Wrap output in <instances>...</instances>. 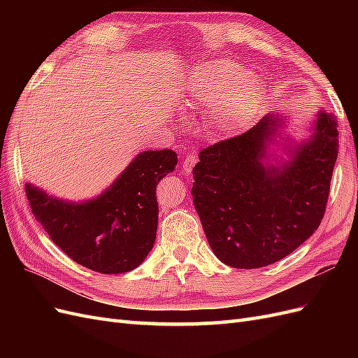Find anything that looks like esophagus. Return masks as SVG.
<instances>
[{"label": "esophagus", "instance_id": "1", "mask_svg": "<svg viewBox=\"0 0 358 358\" xmlns=\"http://www.w3.org/2000/svg\"><path fill=\"white\" fill-rule=\"evenodd\" d=\"M197 161H199V158L196 154H188L187 158L182 162V171L185 173V175H191V171H192L194 166L197 164Z\"/></svg>", "mask_w": 358, "mask_h": 358}]
</instances>
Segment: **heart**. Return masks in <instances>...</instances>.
I'll return each instance as SVG.
<instances>
[{"mask_svg":"<svg viewBox=\"0 0 358 358\" xmlns=\"http://www.w3.org/2000/svg\"><path fill=\"white\" fill-rule=\"evenodd\" d=\"M266 95L263 79L234 61L215 59L189 73L182 104L189 110H209V124L216 133L236 136L254 122Z\"/></svg>","mask_w":358,"mask_h":358,"instance_id":"b5f03b06","label":"heart"}]
</instances>
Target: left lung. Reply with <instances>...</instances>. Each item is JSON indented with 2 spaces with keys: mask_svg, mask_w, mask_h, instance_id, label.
Segmentation results:
<instances>
[{
  "mask_svg": "<svg viewBox=\"0 0 358 358\" xmlns=\"http://www.w3.org/2000/svg\"><path fill=\"white\" fill-rule=\"evenodd\" d=\"M285 116L268 113L246 133L203 149L192 170V200L213 254L236 268L289 255L318 229L338 158V124L320 110L312 134L268 158Z\"/></svg>",
  "mask_w": 358,
  "mask_h": 358,
  "instance_id": "left-lung-1",
  "label": "left lung"
}]
</instances>
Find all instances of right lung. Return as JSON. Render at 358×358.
I'll return each mask as SVG.
<instances>
[{
  "mask_svg": "<svg viewBox=\"0 0 358 358\" xmlns=\"http://www.w3.org/2000/svg\"><path fill=\"white\" fill-rule=\"evenodd\" d=\"M178 164L171 149L143 150L100 196L67 201L27 183L36 220L76 263L104 275L134 270L157 237L158 182Z\"/></svg>",
  "mask_w": 358,
  "mask_h": 358,
  "instance_id": "add662e5",
  "label": "right lung"
}]
</instances>
